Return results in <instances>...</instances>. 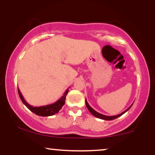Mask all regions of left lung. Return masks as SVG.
<instances>
[{"label": "left lung", "mask_w": 155, "mask_h": 155, "mask_svg": "<svg viewBox=\"0 0 155 155\" xmlns=\"http://www.w3.org/2000/svg\"><path fill=\"white\" fill-rule=\"evenodd\" d=\"M85 104H86L87 108H88L89 111H90V113H91L93 115V116H95V117H97V118L101 119V120H114V119L118 118L119 117L122 116V114H124L125 113L126 111H128V110L130 109V107L133 106V104L130 106L128 108H127V109H126L125 111H124L123 112H122V113L120 114L115 115V116H106V115H104V114H100V113H98V112H97L96 111H95V110H94L93 108H92L91 106H90V105L88 104V103H87V100H85Z\"/></svg>", "instance_id": "obj_1"}]
</instances>
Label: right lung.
Segmentation results:
<instances>
[{"label": "right lung", "instance_id": "obj_1", "mask_svg": "<svg viewBox=\"0 0 155 155\" xmlns=\"http://www.w3.org/2000/svg\"><path fill=\"white\" fill-rule=\"evenodd\" d=\"M68 92V89L66 90V91L65 92V93L63 94V95L58 101H57L54 104L46 105V106H38V107H34V106H31L29 104L26 102L25 100L24 99L23 96L21 94V92L19 91L18 88V93L20 97L21 101H22V103L27 106V108L29 110H31L32 112L35 114L36 115L41 117H49V116H52V115L58 113L62 107L63 106V105L65 104V96L67 95Z\"/></svg>", "mask_w": 155, "mask_h": 155}]
</instances>
